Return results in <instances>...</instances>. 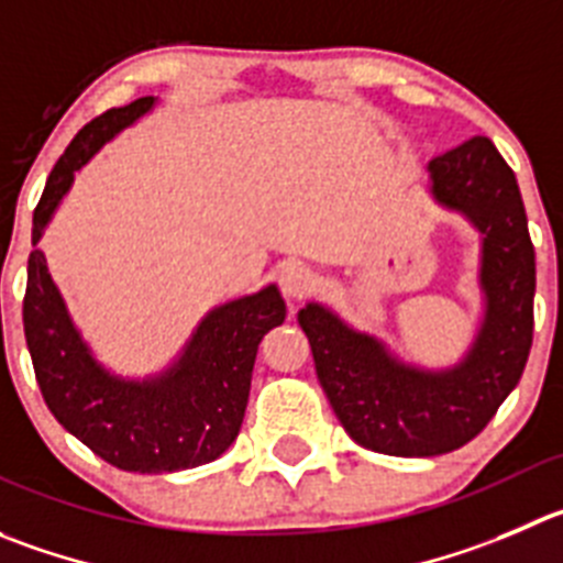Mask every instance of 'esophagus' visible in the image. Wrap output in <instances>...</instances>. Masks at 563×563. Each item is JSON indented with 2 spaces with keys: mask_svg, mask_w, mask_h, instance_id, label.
Segmentation results:
<instances>
[{
  "mask_svg": "<svg viewBox=\"0 0 563 563\" xmlns=\"http://www.w3.org/2000/svg\"><path fill=\"white\" fill-rule=\"evenodd\" d=\"M278 285H282V292H285L287 298H292V301H301V298H307L309 292L318 287V276H314L312 267L296 262V265H287L285 271H282Z\"/></svg>",
  "mask_w": 563,
  "mask_h": 563,
  "instance_id": "esophagus-1",
  "label": "esophagus"
}]
</instances>
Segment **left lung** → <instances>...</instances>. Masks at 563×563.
Instances as JSON below:
<instances>
[{"label":"left lung","mask_w":563,"mask_h":563,"mask_svg":"<svg viewBox=\"0 0 563 563\" xmlns=\"http://www.w3.org/2000/svg\"><path fill=\"white\" fill-rule=\"evenodd\" d=\"M428 196L478 234L481 309L473 340L445 367L398 356L382 336L309 301L298 312L320 387L353 442L387 456L467 445L517 387L533 340L537 262L514 170L489 137L426 165Z\"/></svg>","instance_id":"1"}]
</instances>
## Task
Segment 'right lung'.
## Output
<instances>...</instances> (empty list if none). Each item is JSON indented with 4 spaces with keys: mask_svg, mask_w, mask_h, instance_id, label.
Listing matches in <instances>:
<instances>
[{
    "mask_svg": "<svg viewBox=\"0 0 563 563\" xmlns=\"http://www.w3.org/2000/svg\"><path fill=\"white\" fill-rule=\"evenodd\" d=\"M157 104V96H143L93 118L52 168L32 216L24 334L57 422L112 467L163 475L201 467L229 451L243 426L256 347L267 331L285 323L287 307L276 285L229 298L198 320L168 365L148 376L107 367L74 323L37 243L77 170Z\"/></svg>",
    "mask_w": 563,
    "mask_h": 563,
    "instance_id": "1",
    "label": "right lung"
}]
</instances>
